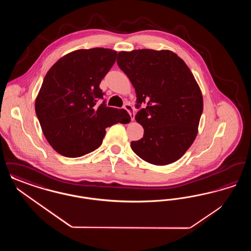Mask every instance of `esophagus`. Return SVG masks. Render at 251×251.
I'll list each match as a JSON object with an SVG mask.
<instances>
[{
	"label": "esophagus",
	"mask_w": 251,
	"mask_h": 251,
	"mask_svg": "<svg viewBox=\"0 0 251 251\" xmlns=\"http://www.w3.org/2000/svg\"><path fill=\"white\" fill-rule=\"evenodd\" d=\"M123 108L130 114V116H131V120H134V111H133V108L131 106L130 103H125L124 105H123Z\"/></svg>",
	"instance_id": "34e87169"
}]
</instances>
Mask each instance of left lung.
Here are the masks:
<instances>
[{"label": "left lung", "mask_w": 251, "mask_h": 251, "mask_svg": "<svg viewBox=\"0 0 251 251\" xmlns=\"http://www.w3.org/2000/svg\"><path fill=\"white\" fill-rule=\"evenodd\" d=\"M117 63L136 93L135 115L143 137L131 142L144 161L165 166L191 147L203 111V99L191 71L171 50L149 49L120 51Z\"/></svg>", "instance_id": "left-lung-1"}]
</instances>
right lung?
<instances>
[{"mask_svg":"<svg viewBox=\"0 0 251 251\" xmlns=\"http://www.w3.org/2000/svg\"><path fill=\"white\" fill-rule=\"evenodd\" d=\"M117 59L104 48L78 50L47 72L36 100V113L49 144L59 154L81 157L98 149L105 129L130 122L124 109L108 107L100 84Z\"/></svg>","mask_w":251,"mask_h":251,"instance_id":"add662e5","label":"right lung"}]
</instances>
